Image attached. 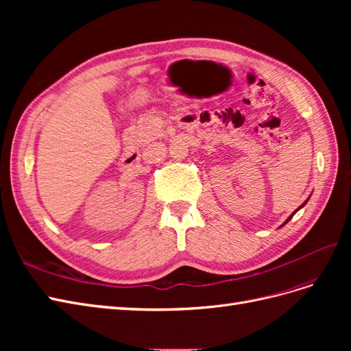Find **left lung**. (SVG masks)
<instances>
[{
	"label": "left lung",
	"mask_w": 351,
	"mask_h": 351,
	"mask_svg": "<svg viewBox=\"0 0 351 351\" xmlns=\"http://www.w3.org/2000/svg\"><path fill=\"white\" fill-rule=\"evenodd\" d=\"M306 202H307V200H306ZM306 202H304V204H303V205H306ZM303 205H302V206H303ZM302 206H300V208H302ZM291 217H293V215H291ZM291 217H290L289 219H287V221H290V219H291ZM287 221H285V222H287Z\"/></svg>",
	"instance_id": "obj_1"
}]
</instances>
